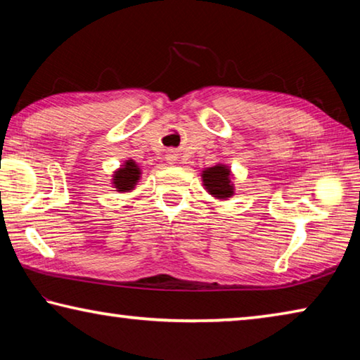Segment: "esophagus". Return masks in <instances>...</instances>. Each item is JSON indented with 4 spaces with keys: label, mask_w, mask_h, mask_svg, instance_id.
Listing matches in <instances>:
<instances>
[{
    "label": "esophagus",
    "mask_w": 360,
    "mask_h": 360,
    "mask_svg": "<svg viewBox=\"0 0 360 360\" xmlns=\"http://www.w3.org/2000/svg\"><path fill=\"white\" fill-rule=\"evenodd\" d=\"M165 158H167V163H169V165H173V163H176V160H178V154H176L174 150H168Z\"/></svg>",
    "instance_id": "1"
}]
</instances>
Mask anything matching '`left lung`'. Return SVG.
Segmentation results:
<instances>
[{
    "label": "left lung",
    "mask_w": 360,
    "mask_h": 360,
    "mask_svg": "<svg viewBox=\"0 0 360 360\" xmlns=\"http://www.w3.org/2000/svg\"><path fill=\"white\" fill-rule=\"evenodd\" d=\"M231 179H233V174H231L230 168L222 165V163L205 168L202 172V181L206 192L217 200H229L233 197L235 186Z\"/></svg>",
    "instance_id": "obj_1"
}]
</instances>
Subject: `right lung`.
<instances>
[{"label": "right lung", "instance_id": "obj_1", "mask_svg": "<svg viewBox=\"0 0 360 360\" xmlns=\"http://www.w3.org/2000/svg\"><path fill=\"white\" fill-rule=\"evenodd\" d=\"M139 178H141V168L138 167V163L135 160H125L124 165H120L119 169H115L111 181L115 191L124 193L133 191L138 184Z\"/></svg>", "mask_w": 360, "mask_h": 360}]
</instances>
